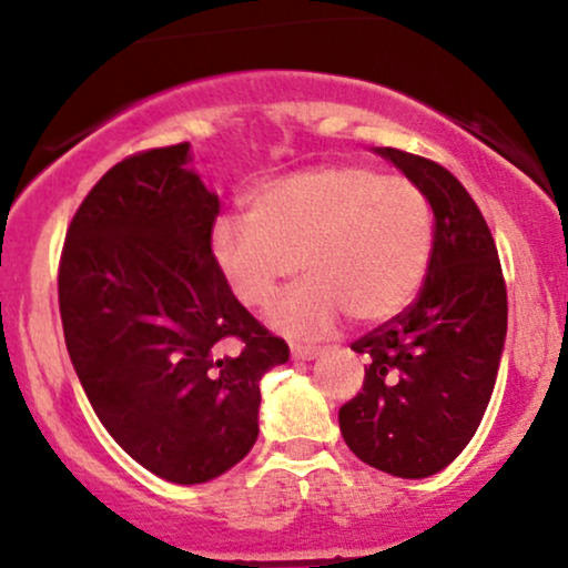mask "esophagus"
<instances>
[{"label":"esophagus","instance_id":"obj_1","mask_svg":"<svg viewBox=\"0 0 568 568\" xmlns=\"http://www.w3.org/2000/svg\"><path fill=\"white\" fill-rule=\"evenodd\" d=\"M321 352H323L321 347H302V344H293L291 357H293V361H315Z\"/></svg>","mask_w":568,"mask_h":568}]
</instances>
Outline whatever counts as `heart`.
Returning a JSON list of instances; mask_svg holds the SVG:
<instances>
[{
	"label": "heart",
	"instance_id": "b5f03b06",
	"mask_svg": "<svg viewBox=\"0 0 568 568\" xmlns=\"http://www.w3.org/2000/svg\"><path fill=\"white\" fill-rule=\"evenodd\" d=\"M211 251L226 288L251 310L270 306L302 262L310 277L280 298L270 323L317 338L344 312L382 323L414 302L433 256V207L403 175L323 165L253 189L247 219H219Z\"/></svg>",
	"mask_w": 568,
	"mask_h": 568
}]
</instances>
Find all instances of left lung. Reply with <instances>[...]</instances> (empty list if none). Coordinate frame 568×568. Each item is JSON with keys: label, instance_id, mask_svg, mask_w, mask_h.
I'll return each instance as SVG.
<instances>
[{"label": "left lung", "instance_id": "left-lung-1", "mask_svg": "<svg viewBox=\"0 0 568 568\" xmlns=\"http://www.w3.org/2000/svg\"><path fill=\"white\" fill-rule=\"evenodd\" d=\"M427 194L433 256L414 304L352 349L363 389L338 408L349 452L397 478L448 467L484 419L507 334V288L484 213L454 173L400 149H376Z\"/></svg>", "mask_w": 568, "mask_h": 568}]
</instances>
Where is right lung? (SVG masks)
<instances>
[{"mask_svg": "<svg viewBox=\"0 0 568 568\" xmlns=\"http://www.w3.org/2000/svg\"><path fill=\"white\" fill-rule=\"evenodd\" d=\"M189 143L116 162L71 219L58 304L90 406L141 467L205 484L258 438V382L288 361L226 288L211 251L219 197Z\"/></svg>", "mask_w": 568, "mask_h": 568, "instance_id": "add662e5", "label": "right lung"}]
</instances>
